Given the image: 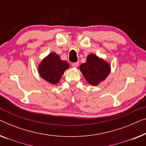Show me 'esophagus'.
I'll return each instance as SVG.
<instances>
[{
	"instance_id": "esophagus-1",
	"label": "esophagus",
	"mask_w": 146,
	"mask_h": 146,
	"mask_svg": "<svg viewBox=\"0 0 146 146\" xmlns=\"http://www.w3.org/2000/svg\"><path fill=\"white\" fill-rule=\"evenodd\" d=\"M79 62L72 63V64H71V66H72V67H77L78 66H79Z\"/></svg>"
}]
</instances>
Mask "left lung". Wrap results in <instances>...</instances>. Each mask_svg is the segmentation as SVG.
Wrapping results in <instances>:
<instances>
[{
  "label": "left lung",
  "instance_id": "8db88e82",
  "mask_svg": "<svg viewBox=\"0 0 146 146\" xmlns=\"http://www.w3.org/2000/svg\"><path fill=\"white\" fill-rule=\"evenodd\" d=\"M79 69L89 84L97 86L110 74L111 66L104 59L90 54L87 56L86 62L80 65Z\"/></svg>",
  "mask_w": 146,
  "mask_h": 146
}]
</instances>
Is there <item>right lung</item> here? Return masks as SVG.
I'll return each mask as SVG.
<instances>
[{
    "label": "right lung",
    "instance_id": "add662e5",
    "mask_svg": "<svg viewBox=\"0 0 146 146\" xmlns=\"http://www.w3.org/2000/svg\"><path fill=\"white\" fill-rule=\"evenodd\" d=\"M69 67V65L66 61L62 60L58 54L52 52L40 63L38 71L43 79L52 84H56Z\"/></svg>",
    "mask_w": 146,
    "mask_h": 146
}]
</instances>
